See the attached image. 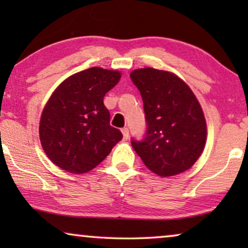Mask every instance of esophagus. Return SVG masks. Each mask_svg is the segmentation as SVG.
I'll use <instances>...</instances> for the list:
<instances>
[{
	"mask_svg": "<svg viewBox=\"0 0 248 248\" xmlns=\"http://www.w3.org/2000/svg\"><path fill=\"white\" fill-rule=\"evenodd\" d=\"M122 133H123V138L125 139V140H127V139H128V128L127 127L122 128Z\"/></svg>",
	"mask_w": 248,
	"mask_h": 248,
	"instance_id": "esophagus-1",
	"label": "esophagus"
}]
</instances>
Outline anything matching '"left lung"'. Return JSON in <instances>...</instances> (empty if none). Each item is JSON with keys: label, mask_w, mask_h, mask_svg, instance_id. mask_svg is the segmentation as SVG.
<instances>
[{"label": "left lung", "mask_w": 248, "mask_h": 248, "mask_svg": "<svg viewBox=\"0 0 248 248\" xmlns=\"http://www.w3.org/2000/svg\"><path fill=\"white\" fill-rule=\"evenodd\" d=\"M140 90L148 130L132 147L155 175L168 177L184 172L202 155L206 122L191 88L175 73L154 67L132 71Z\"/></svg>", "instance_id": "1"}]
</instances>
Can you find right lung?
Listing matches in <instances>:
<instances>
[{"label":"right lung","instance_id":"obj_1","mask_svg":"<svg viewBox=\"0 0 248 248\" xmlns=\"http://www.w3.org/2000/svg\"><path fill=\"white\" fill-rule=\"evenodd\" d=\"M117 70L90 67L66 78L42 111L39 139L49 160L63 170L84 174L97 167L122 140L109 125L104 97L116 86Z\"/></svg>","mask_w":248,"mask_h":248}]
</instances>
